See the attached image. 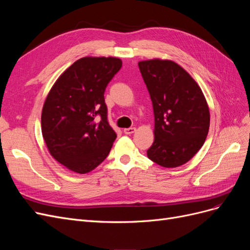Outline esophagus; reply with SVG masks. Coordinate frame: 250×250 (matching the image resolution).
<instances>
[{
  "label": "esophagus",
  "instance_id": "esophagus-1",
  "mask_svg": "<svg viewBox=\"0 0 250 250\" xmlns=\"http://www.w3.org/2000/svg\"><path fill=\"white\" fill-rule=\"evenodd\" d=\"M133 132H135V128H134V127L125 128V129H124V133H125V134H132Z\"/></svg>",
  "mask_w": 250,
  "mask_h": 250
}]
</instances>
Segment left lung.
Returning a JSON list of instances; mask_svg holds the SVG:
<instances>
[{
	"label": "left lung",
	"mask_w": 250,
	"mask_h": 250,
	"mask_svg": "<svg viewBox=\"0 0 250 250\" xmlns=\"http://www.w3.org/2000/svg\"><path fill=\"white\" fill-rule=\"evenodd\" d=\"M139 67L154 112V142L147 156L162 167H179L207 139L209 109L206 97L191 75L172 60H144Z\"/></svg>",
	"instance_id": "left-lung-1"
}]
</instances>
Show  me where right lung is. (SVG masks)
Here are the masks:
<instances>
[{"mask_svg": "<svg viewBox=\"0 0 250 250\" xmlns=\"http://www.w3.org/2000/svg\"><path fill=\"white\" fill-rule=\"evenodd\" d=\"M122 67L116 57H83L60 75L42 111V133L53 158L85 174L98 167L117 134L107 121L104 92Z\"/></svg>", "mask_w": 250, "mask_h": 250, "instance_id": "right-lung-1", "label": "right lung"}]
</instances>
